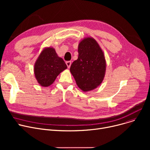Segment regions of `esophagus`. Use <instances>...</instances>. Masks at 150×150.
<instances>
[{
	"mask_svg": "<svg viewBox=\"0 0 150 150\" xmlns=\"http://www.w3.org/2000/svg\"><path fill=\"white\" fill-rule=\"evenodd\" d=\"M66 65L67 66V67L69 69L71 66V61H66Z\"/></svg>",
	"mask_w": 150,
	"mask_h": 150,
	"instance_id": "34e87169",
	"label": "esophagus"
}]
</instances>
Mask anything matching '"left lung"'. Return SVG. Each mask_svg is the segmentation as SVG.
<instances>
[{"label": "left lung", "mask_w": 150, "mask_h": 150, "mask_svg": "<svg viewBox=\"0 0 150 150\" xmlns=\"http://www.w3.org/2000/svg\"><path fill=\"white\" fill-rule=\"evenodd\" d=\"M78 57L70 68L76 83L83 92L95 89L103 82L106 62L98 43L92 37L83 39L78 44Z\"/></svg>", "instance_id": "1"}]
</instances>
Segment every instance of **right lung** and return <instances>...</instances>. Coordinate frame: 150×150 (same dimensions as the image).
<instances>
[{"label": "right lung", "instance_id": "right-lung-1", "mask_svg": "<svg viewBox=\"0 0 150 150\" xmlns=\"http://www.w3.org/2000/svg\"><path fill=\"white\" fill-rule=\"evenodd\" d=\"M67 68L53 47L44 48L39 54L34 66V74L38 83L43 87L53 83L57 77Z\"/></svg>", "mask_w": 150, "mask_h": 150}]
</instances>
